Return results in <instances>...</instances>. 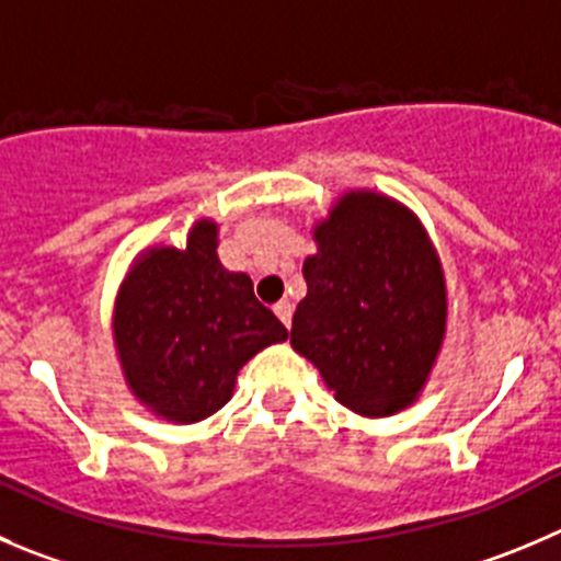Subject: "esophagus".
Here are the masks:
<instances>
[{
	"instance_id": "obj_1",
	"label": "esophagus",
	"mask_w": 561,
	"mask_h": 561,
	"mask_svg": "<svg viewBox=\"0 0 561 561\" xmlns=\"http://www.w3.org/2000/svg\"><path fill=\"white\" fill-rule=\"evenodd\" d=\"M291 311H295V306H291L289 300H280V302H275V317L280 319V322H284L286 328H289V324H291Z\"/></svg>"
}]
</instances>
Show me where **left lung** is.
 <instances>
[{"label": "left lung", "mask_w": 561, "mask_h": 561, "mask_svg": "<svg viewBox=\"0 0 561 561\" xmlns=\"http://www.w3.org/2000/svg\"><path fill=\"white\" fill-rule=\"evenodd\" d=\"M311 233L317 253L302 264L308 295L291 319V350L352 413L410 408L449 328L446 272L424 222L386 192L346 190Z\"/></svg>", "instance_id": "left-lung-1"}]
</instances>
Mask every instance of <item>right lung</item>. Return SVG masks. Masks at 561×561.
I'll return each mask as SVG.
<instances>
[{"mask_svg": "<svg viewBox=\"0 0 561 561\" xmlns=\"http://www.w3.org/2000/svg\"><path fill=\"white\" fill-rule=\"evenodd\" d=\"M220 226L201 217L184 248L148 244L112 306V341L126 388L157 419L195 424L228 404L239 369L289 339L253 280L217 255Z\"/></svg>", "mask_w": 561, "mask_h": 561, "instance_id": "1", "label": "right lung"}]
</instances>
